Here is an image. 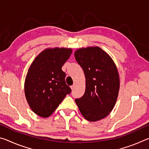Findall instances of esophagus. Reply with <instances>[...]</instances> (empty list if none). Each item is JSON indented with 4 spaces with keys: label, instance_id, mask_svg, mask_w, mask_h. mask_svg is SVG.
Masks as SVG:
<instances>
[{
    "label": "esophagus",
    "instance_id": "obj_1",
    "mask_svg": "<svg viewBox=\"0 0 149 149\" xmlns=\"http://www.w3.org/2000/svg\"><path fill=\"white\" fill-rule=\"evenodd\" d=\"M75 86H76V84H74V85H72V86H71V89L73 90V89H74V88L75 87Z\"/></svg>",
    "mask_w": 149,
    "mask_h": 149
}]
</instances>
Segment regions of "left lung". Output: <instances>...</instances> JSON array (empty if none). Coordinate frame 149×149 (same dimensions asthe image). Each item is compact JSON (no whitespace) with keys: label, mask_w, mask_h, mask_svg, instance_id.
I'll return each mask as SVG.
<instances>
[{"label":"left lung","mask_w":149,"mask_h":149,"mask_svg":"<svg viewBox=\"0 0 149 149\" xmlns=\"http://www.w3.org/2000/svg\"><path fill=\"white\" fill-rule=\"evenodd\" d=\"M74 56L86 81L84 95L75 99V103L87 120H102L113 110L118 99L120 82L116 65L99 47L81 48Z\"/></svg>","instance_id":"8db88e82"}]
</instances>
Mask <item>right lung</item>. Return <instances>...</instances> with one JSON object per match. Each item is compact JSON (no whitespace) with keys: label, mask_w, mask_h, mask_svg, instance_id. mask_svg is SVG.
<instances>
[{"label":"right lung","mask_w":149,"mask_h":149,"mask_svg":"<svg viewBox=\"0 0 149 149\" xmlns=\"http://www.w3.org/2000/svg\"><path fill=\"white\" fill-rule=\"evenodd\" d=\"M72 52L70 48L46 49L29 68L24 83L25 95L29 107L39 116H50L71 93L62 67Z\"/></svg>","instance_id":"right-lung-1"}]
</instances>
